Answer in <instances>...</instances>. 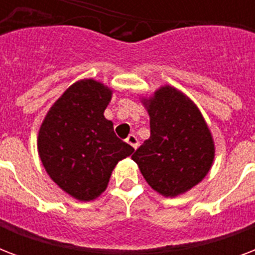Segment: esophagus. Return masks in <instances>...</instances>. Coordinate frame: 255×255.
Masks as SVG:
<instances>
[{
	"label": "esophagus",
	"instance_id": "esophagus-1",
	"mask_svg": "<svg viewBox=\"0 0 255 255\" xmlns=\"http://www.w3.org/2000/svg\"><path fill=\"white\" fill-rule=\"evenodd\" d=\"M126 141H127V143L129 144L132 148H133V149H136V148L139 147V139H137L135 135L128 136L127 139H126Z\"/></svg>",
	"mask_w": 255,
	"mask_h": 255
}]
</instances>
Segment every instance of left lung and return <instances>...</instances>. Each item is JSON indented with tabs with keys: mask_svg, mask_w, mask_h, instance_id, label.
Here are the masks:
<instances>
[{
	"mask_svg": "<svg viewBox=\"0 0 255 255\" xmlns=\"http://www.w3.org/2000/svg\"><path fill=\"white\" fill-rule=\"evenodd\" d=\"M151 136L132 155L152 189L176 197L197 185L214 160V143L196 104L170 86L144 99Z\"/></svg>",
	"mask_w": 255,
	"mask_h": 255,
	"instance_id": "left-lung-1",
	"label": "left lung"
}]
</instances>
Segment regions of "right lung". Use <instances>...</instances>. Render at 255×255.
<instances>
[{
  "instance_id": "add662e5",
  "label": "right lung",
  "mask_w": 255,
  "mask_h": 255,
  "mask_svg": "<svg viewBox=\"0 0 255 255\" xmlns=\"http://www.w3.org/2000/svg\"><path fill=\"white\" fill-rule=\"evenodd\" d=\"M112 91L94 79L70 86L47 112L38 153L51 180L66 193L90 201L106 190L115 165L133 152L104 118Z\"/></svg>"
}]
</instances>
